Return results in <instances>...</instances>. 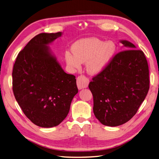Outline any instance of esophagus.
I'll return each mask as SVG.
<instances>
[{
    "label": "esophagus",
    "instance_id": "obj_1",
    "mask_svg": "<svg viewBox=\"0 0 159 159\" xmlns=\"http://www.w3.org/2000/svg\"><path fill=\"white\" fill-rule=\"evenodd\" d=\"M89 79L84 75H79L77 78V85H78V88L79 89L86 88L88 86L89 84Z\"/></svg>",
    "mask_w": 159,
    "mask_h": 159
}]
</instances>
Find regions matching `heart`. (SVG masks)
I'll use <instances>...</instances> for the list:
<instances>
[{"mask_svg":"<svg viewBox=\"0 0 159 159\" xmlns=\"http://www.w3.org/2000/svg\"><path fill=\"white\" fill-rule=\"evenodd\" d=\"M117 47L112 41L105 42L96 38H85L77 41L71 51L66 52L65 59L70 66L79 68L81 63L87 61L86 68L90 74L102 71L112 59Z\"/></svg>","mask_w":159,"mask_h":159,"instance_id":"obj_1","label":"heart"}]
</instances>
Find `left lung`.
I'll return each mask as SVG.
<instances>
[{
  "instance_id": "left-lung-1",
  "label": "left lung",
  "mask_w": 159,
  "mask_h": 159,
  "mask_svg": "<svg viewBox=\"0 0 159 159\" xmlns=\"http://www.w3.org/2000/svg\"><path fill=\"white\" fill-rule=\"evenodd\" d=\"M121 42L128 50L115 54L89 84L95 116L104 125L110 127L125 123L137 113L150 83L143 52L134 49L130 42Z\"/></svg>"
}]
</instances>
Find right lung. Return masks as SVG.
<instances>
[{
	"instance_id": "1",
	"label": "right lung",
	"mask_w": 159,
	"mask_h": 159,
	"mask_svg": "<svg viewBox=\"0 0 159 159\" xmlns=\"http://www.w3.org/2000/svg\"><path fill=\"white\" fill-rule=\"evenodd\" d=\"M61 35H36L18 53L13 67L14 97L26 116L41 127L63 121L78 92L75 75L64 72L47 46Z\"/></svg>"
}]
</instances>
